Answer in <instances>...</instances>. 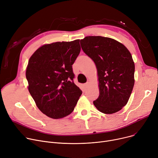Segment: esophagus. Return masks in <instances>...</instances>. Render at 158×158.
Listing matches in <instances>:
<instances>
[{"label":"esophagus","instance_id":"obj_1","mask_svg":"<svg viewBox=\"0 0 158 158\" xmlns=\"http://www.w3.org/2000/svg\"><path fill=\"white\" fill-rule=\"evenodd\" d=\"M88 85H89V82H87L86 83H85V88H87L88 87Z\"/></svg>","mask_w":158,"mask_h":158}]
</instances>
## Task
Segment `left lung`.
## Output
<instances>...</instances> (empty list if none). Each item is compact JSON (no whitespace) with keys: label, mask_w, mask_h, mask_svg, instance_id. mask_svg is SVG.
Segmentation results:
<instances>
[{"label":"left lung","mask_w":158,"mask_h":158,"mask_svg":"<svg viewBox=\"0 0 158 158\" xmlns=\"http://www.w3.org/2000/svg\"><path fill=\"white\" fill-rule=\"evenodd\" d=\"M80 44L98 71L99 96L94 106L106 114L118 112L127 104L135 83L131 53L122 43L106 37L87 36Z\"/></svg>","instance_id":"8db88e82"}]
</instances>
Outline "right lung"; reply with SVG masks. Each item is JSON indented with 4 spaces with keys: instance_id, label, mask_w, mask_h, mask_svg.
<instances>
[{
    "instance_id": "add662e5",
    "label": "right lung",
    "mask_w": 158,
    "mask_h": 158,
    "mask_svg": "<svg viewBox=\"0 0 158 158\" xmlns=\"http://www.w3.org/2000/svg\"><path fill=\"white\" fill-rule=\"evenodd\" d=\"M80 50V40L56 42L41 46L29 59L28 89L46 116L58 119L74 110L82 91L73 81L72 65Z\"/></svg>"
}]
</instances>
